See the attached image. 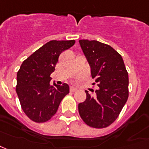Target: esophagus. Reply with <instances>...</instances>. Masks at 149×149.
I'll return each mask as SVG.
<instances>
[{
    "mask_svg": "<svg viewBox=\"0 0 149 149\" xmlns=\"http://www.w3.org/2000/svg\"><path fill=\"white\" fill-rule=\"evenodd\" d=\"M77 89H76V88H74V87H70V92H72V93H74V92H75Z\"/></svg>",
    "mask_w": 149,
    "mask_h": 149,
    "instance_id": "1",
    "label": "esophagus"
}]
</instances>
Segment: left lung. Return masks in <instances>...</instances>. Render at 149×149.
Returning a JSON list of instances; mask_svg holds the SVG:
<instances>
[{
    "instance_id": "obj_1",
    "label": "left lung",
    "mask_w": 149,
    "mask_h": 149,
    "mask_svg": "<svg viewBox=\"0 0 149 149\" xmlns=\"http://www.w3.org/2000/svg\"><path fill=\"white\" fill-rule=\"evenodd\" d=\"M79 44L99 88L95 94L86 93L79 104V113L88 126L102 129L117 119L129 97V76L121 56L111 46L95 40H79Z\"/></svg>"
}]
</instances>
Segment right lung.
<instances>
[{
	"label": "right lung",
	"instance_id": "right-lung-1",
	"mask_svg": "<svg viewBox=\"0 0 149 149\" xmlns=\"http://www.w3.org/2000/svg\"><path fill=\"white\" fill-rule=\"evenodd\" d=\"M74 43V40L50 41L22 63L17 73L16 93L21 108L31 120L37 123L48 121L69 93L66 84L52 85L50 75L61 53Z\"/></svg>",
	"mask_w": 149,
	"mask_h": 149
}]
</instances>
